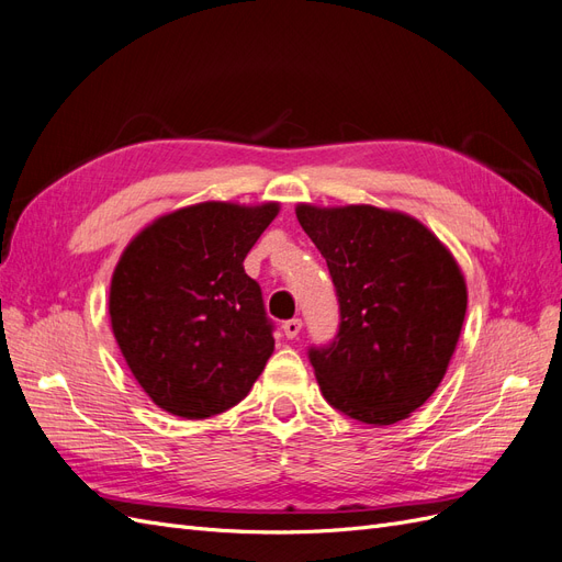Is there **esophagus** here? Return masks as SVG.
Segmentation results:
<instances>
[{"instance_id":"esophagus-1","label":"esophagus","mask_w":562,"mask_h":562,"mask_svg":"<svg viewBox=\"0 0 562 562\" xmlns=\"http://www.w3.org/2000/svg\"><path fill=\"white\" fill-rule=\"evenodd\" d=\"M300 330H302V321L300 318L283 321V333H285L288 339H295L300 335Z\"/></svg>"}]
</instances>
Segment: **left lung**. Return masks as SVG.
Wrapping results in <instances>:
<instances>
[{
	"label": "left lung",
	"mask_w": 562,
	"mask_h": 562,
	"mask_svg": "<svg viewBox=\"0 0 562 562\" xmlns=\"http://www.w3.org/2000/svg\"><path fill=\"white\" fill-rule=\"evenodd\" d=\"M295 213L328 262L339 304L337 335L307 351L323 396L375 427L405 419L452 359L467 314L462 271L411 215L307 203Z\"/></svg>",
	"instance_id": "obj_1"
}]
</instances>
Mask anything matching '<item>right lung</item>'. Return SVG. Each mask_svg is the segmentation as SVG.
Masks as SVG:
<instances>
[{
    "label": "right lung",
    "mask_w": 562,
    "mask_h": 562,
    "mask_svg": "<svg viewBox=\"0 0 562 562\" xmlns=\"http://www.w3.org/2000/svg\"><path fill=\"white\" fill-rule=\"evenodd\" d=\"M277 213L279 203L206 201L155 220L126 246L110 285L112 330L166 413H225L265 370L274 323L244 260Z\"/></svg>",
    "instance_id": "obj_1"
}]
</instances>
